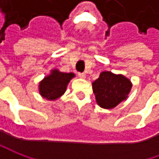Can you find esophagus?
Masks as SVG:
<instances>
[{"label":"esophagus","mask_w":159,"mask_h":159,"mask_svg":"<svg viewBox=\"0 0 159 159\" xmlns=\"http://www.w3.org/2000/svg\"><path fill=\"white\" fill-rule=\"evenodd\" d=\"M78 76L80 77V79H85L86 78V74L84 72H79L78 73Z\"/></svg>","instance_id":"34e87169"}]
</instances>
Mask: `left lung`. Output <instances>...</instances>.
Returning <instances> with one entry per match:
<instances>
[{
	"mask_svg": "<svg viewBox=\"0 0 159 159\" xmlns=\"http://www.w3.org/2000/svg\"><path fill=\"white\" fill-rule=\"evenodd\" d=\"M97 103L104 109H112L127 98L132 88L128 79L103 71L92 84Z\"/></svg>",
	"mask_w": 159,
	"mask_h": 159,
	"instance_id": "left-lung-1",
	"label": "left lung"
}]
</instances>
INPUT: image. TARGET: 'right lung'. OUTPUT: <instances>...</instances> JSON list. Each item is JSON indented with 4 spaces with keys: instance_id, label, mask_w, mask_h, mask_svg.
I'll return each mask as SVG.
<instances>
[{
    "instance_id": "right-lung-1",
    "label": "right lung",
    "mask_w": 159,
    "mask_h": 159,
    "mask_svg": "<svg viewBox=\"0 0 159 159\" xmlns=\"http://www.w3.org/2000/svg\"><path fill=\"white\" fill-rule=\"evenodd\" d=\"M74 77L73 73L60 72L53 70L49 76L46 77L40 83V93L48 100H55L64 94L70 80Z\"/></svg>"
}]
</instances>
